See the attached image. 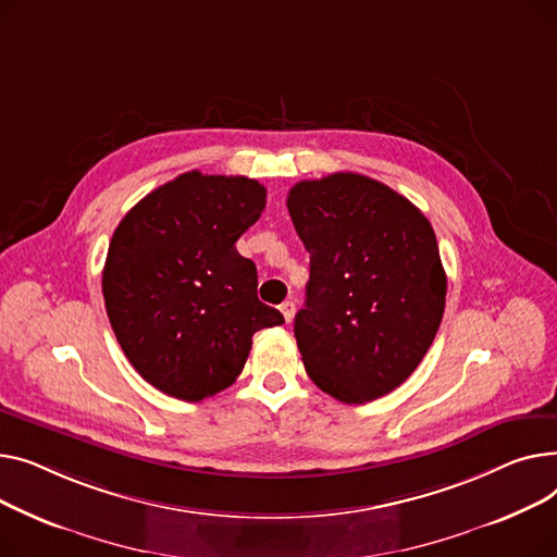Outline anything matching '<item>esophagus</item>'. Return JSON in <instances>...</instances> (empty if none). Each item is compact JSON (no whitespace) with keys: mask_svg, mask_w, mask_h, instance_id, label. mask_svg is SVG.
I'll return each mask as SVG.
<instances>
[{"mask_svg":"<svg viewBox=\"0 0 557 557\" xmlns=\"http://www.w3.org/2000/svg\"><path fill=\"white\" fill-rule=\"evenodd\" d=\"M294 310H297V304H294L292 299L285 301V304H281V312H283V317H285L287 323L294 319Z\"/></svg>","mask_w":557,"mask_h":557,"instance_id":"esophagus-1","label":"esophagus"}]
</instances>
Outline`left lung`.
<instances>
[{
  "instance_id": "left-lung-1",
  "label": "left lung",
  "mask_w": 557,
  "mask_h": 557,
  "mask_svg": "<svg viewBox=\"0 0 557 557\" xmlns=\"http://www.w3.org/2000/svg\"><path fill=\"white\" fill-rule=\"evenodd\" d=\"M287 211L310 253L306 306L294 317L310 380L346 405L391 394L422 362L445 310L430 220L357 173L294 184Z\"/></svg>"
}]
</instances>
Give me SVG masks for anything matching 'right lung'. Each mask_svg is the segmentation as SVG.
Here are the masks:
<instances>
[{
  "mask_svg": "<svg viewBox=\"0 0 557 557\" xmlns=\"http://www.w3.org/2000/svg\"><path fill=\"white\" fill-rule=\"evenodd\" d=\"M249 177L190 171L148 193L110 240L103 299L137 373L177 400L200 403L240 375L256 331L281 325L258 301V274L236 240L265 209Z\"/></svg>",
  "mask_w": 557,
  "mask_h": 557,
  "instance_id": "right-lung-1",
  "label": "right lung"
}]
</instances>
